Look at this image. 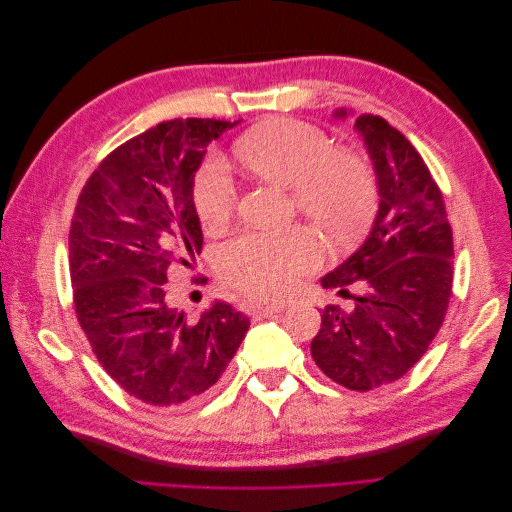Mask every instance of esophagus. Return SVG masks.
<instances>
[{"label":"esophagus","instance_id":"1","mask_svg":"<svg viewBox=\"0 0 512 512\" xmlns=\"http://www.w3.org/2000/svg\"><path fill=\"white\" fill-rule=\"evenodd\" d=\"M280 305H265V303H258V301H250L247 303V314L254 316V318H269L273 314L280 312Z\"/></svg>","mask_w":512,"mask_h":512}]
</instances>
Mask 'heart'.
<instances>
[{
    "label": "heart",
    "instance_id": "b5f03b06",
    "mask_svg": "<svg viewBox=\"0 0 512 512\" xmlns=\"http://www.w3.org/2000/svg\"><path fill=\"white\" fill-rule=\"evenodd\" d=\"M237 162L254 177L292 190L297 209L337 245L365 235L376 213V177L369 164L337 151L331 138L294 119H273L241 136ZM194 209L205 228L224 226L237 209V188L226 168L209 160L198 168ZM312 232L294 228L282 235H243L218 256L224 280L258 299H284L320 265Z\"/></svg>",
    "mask_w": 512,
    "mask_h": 512
}]
</instances>
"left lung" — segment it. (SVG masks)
I'll list each match as a JSON object with an SVG mask.
<instances>
[{"mask_svg": "<svg viewBox=\"0 0 512 512\" xmlns=\"http://www.w3.org/2000/svg\"><path fill=\"white\" fill-rule=\"evenodd\" d=\"M354 115L335 108V119ZM378 185V213L361 247L320 280L359 288L350 312L327 305L312 356L324 376L350 391L391 384L438 335L453 288V230L442 192L408 138L382 117L359 115Z\"/></svg>", "mask_w": 512, "mask_h": 512, "instance_id": "8db88e82", "label": "left lung"}]
</instances>
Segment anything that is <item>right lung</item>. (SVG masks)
Instances as JSON below:
<instances>
[{"label":"right lung","instance_id":"1","mask_svg":"<svg viewBox=\"0 0 512 512\" xmlns=\"http://www.w3.org/2000/svg\"><path fill=\"white\" fill-rule=\"evenodd\" d=\"M239 121L158 123L102 160L74 209L76 316L106 374L149 406L207 393L250 329L247 316L224 301L198 318L166 301L168 271L190 267L203 247L192 200L196 170L209 143Z\"/></svg>","mask_w":512,"mask_h":512}]
</instances>
